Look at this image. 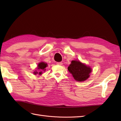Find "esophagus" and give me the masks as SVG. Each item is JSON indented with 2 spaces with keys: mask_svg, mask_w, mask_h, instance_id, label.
<instances>
[{
  "mask_svg": "<svg viewBox=\"0 0 121 121\" xmlns=\"http://www.w3.org/2000/svg\"><path fill=\"white\" fill-rule=\"evenodd\" d=\"M62 64H63V63H62V62H56V65H62Z\"/></svg>",
  "mask_w": 121,
  "mask_h": 121,
  "instance_id": "1",
  "label": "esophagus"
}]
</instances>
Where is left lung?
Returning <instances> with one entry per match:
<instances>
[{"instance_id":"obj_1","label":"left lung","mask_w":121,"mask_h":121,"mask_svg":"<svg viewBox=\"0 0 121 121\" xmlns=\"http://www.w3.org/2000/svg\"><path fill=\"white\" fill-rule=\"evenodd\" d=\"M68 70L76 81L83 82L89 78L91 72V68L80 61L73 60L69 66Z\"/></svg>"}]
</instances>
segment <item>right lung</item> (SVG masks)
Returning <instances> with one entry per match:
<instances>
[{
    "label": "right lung",
    "mask_w": 121,
    "mask_h": 121,
    "mask_svg": "<svg viewBox=\"0 0 121 121\" xmlns=\"http://www.w3.org/2000/svg\"><path fill=\"white\" fill-rule=\"evenodd\" d=\"M47 66V64L46 63L43 62H40L38 65V69H39V70H40L45 71L46 68ZM42 71L39 72V75H41V74H42ZM38 74V72H35L34 74Z\"/></svg>",
    "instance_id": "obj_1"
}]
</instances>
